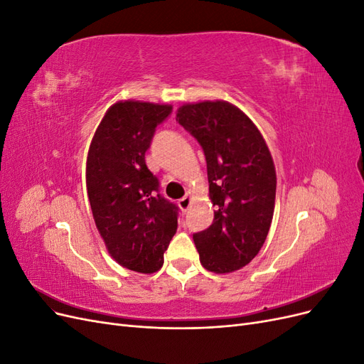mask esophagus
Instances as JSON below:
<instances>
[{
    "label": "esophagus",
    "instance_id": "esophagus-1",
    "mask_svg": "<svg viewBox=\"0 0 364 364\" xmlns=\"http://www.w3.org/2000/svg\"><path fill=\"white\" fill-rule=\"evenodd\" d=\"M191 200H193L191 193H186V194L182 197V199H179L178 205H179V208L182 209V211H188V208L191 206Z\"/></svg>",
    "mask_w": 364,
    "mask_h": 364
}]
</instances>
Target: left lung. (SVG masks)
Instances as JSON below:
<instances>
[{"mask_svg": "<svg viewBox=\"0 0 364 364\" xmlns=\"http://www.w3.org/2000/svg\"><path fill=\"white\" fill-rule=\"evenodd\" d=\"M176 119L205 151L214 222L194 234L202 266L232 273L258 255L277 197V170L253 121L235 105L215 100L182 105Z\"/></svg>", "mask_w": 364, "mask_h": 364, "instance_id": "obj_1", "label": "left lung"}]
</instances>
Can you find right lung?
Wrapping results in <instances>:
<instances>
[{
  "instance_id": "obj_1",
  "label": "right lung",
  "mask_w": 364,
  "mask_h": 364,
  "mask_svg": "<svg viewBox=\"0 0 364 364\" xmlns=\"http://www.w3.org/2000/svg\"><path fill=\"white\" fill-rule=\"evenodd\" d=\"M171 105L119 100L98 124L86 158V190L95 226L119 266L155 273L178 229V206L158 194L146 151Z\"/></svg>"
}]
</instances>
